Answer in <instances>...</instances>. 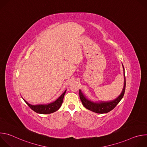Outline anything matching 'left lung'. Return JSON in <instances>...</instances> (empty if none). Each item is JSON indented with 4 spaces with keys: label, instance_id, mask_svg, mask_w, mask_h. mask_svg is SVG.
<instances>
[{
    "label": "left lung",
    "instance_id": "8db88e82",
    "mask_svg": "<svg viewBox=\"0 0 147 147\" xmlns=\"http://www.w3.org/2000/svg\"><path fill=\"white\" fill-rule=\"evenodd\" d=\"M123 67L124 70V87H123V89L122 90L121 93L117 98H116L113 100L107 101V102H103V101L93 102L87 99L80 90H79L80 98L82 102L83 106L87 109L90 110L97 113H106L111 111L112 109H113L116 107L117 105L119 103V102L121 100V99L123 98L124 94V92H125V77L124 74V68L123 67Z\"/></svg>",
    "mask_w": 147,
    "mask_h": 147
}]
</instances>
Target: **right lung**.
Returning a JSON list of instances; mask_svg holds the SVG:
<instances>
[{
	"label": "right lung",
	"instance_id": "obj_1",
	"mask_svg": "<svg viewBox=\"0 0 147 147\" xmlns=\"http://www.w3.org/2000/svg\"><path fill=\"white\" fill-rule=\"evenodd\" d=\"M66 90L60 96H59L55 101L48 104L44 105H32L28 103L24 99V100L28 105V106L34 112L40 114H49L57 111L61 107L63 100L64 96L65 95Z\"/></svg>",
	"mask_w": 147,
	"mask_h": 147
}]
</instances>
